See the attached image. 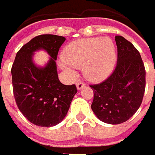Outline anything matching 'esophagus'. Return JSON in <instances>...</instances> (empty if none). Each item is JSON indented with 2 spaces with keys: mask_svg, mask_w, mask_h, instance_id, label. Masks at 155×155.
<instances>
[{
  "mask_svg": "<svg viewBox=\"0 0 155 155\" xmlns=\"http://www.w3.org/2000/svg\"><path fill=\"white\" fill-rule=\"evenodd\" d=\"M84 83H83L82 81H78V82L77 83V89H78V90H80L82 88H84Z\"/></svg>",
  "mask_w": 155,
  "mask_h": 155,
  "instance_id": "1",
  "label": "esophagus"
}]
</instances>
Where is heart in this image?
I'll use <instances>...</instances> for the list:
<instances>
[{
    "instance_id": "1",
    "label": "heart",
    "mask_w": 155,
    "mask_h": 155,
    "mask_svg": "<svg viewBox=\"0 0 155 155\" xmlns=\"http://www.w3.org/2000/svg\"><path fill=\"white\" fill-rule=\"evenodd\" d=\"M116 65L114 41L108 37H90L72 41L62 51L60 66L74 77V68H81L83 74L92 82H101L112 74Z\"/></svg>"
}]
</instances>
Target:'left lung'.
<instances>
[{
  "label": "left lung",
  "mask_w": 155,
  "mask_h": 155,
  "mask_svg": "<svg viewBox=\"0 0 155 155\" xmlns=\"http://www.w3.org/2000/svg\"><path fill=\"white\" fill-rule=\"evenodd\" d=\"M118 48L116 68L108 78L90 85L94 91L92 111L110 124L127 121L140 107L146 84V71L140 53L131 42L115 36Z\"/></svg>",
  "instance_id": "8db88e82"
}]
</instances>
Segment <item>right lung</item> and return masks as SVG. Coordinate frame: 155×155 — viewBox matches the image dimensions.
Returning <instances> with one entry per match:
<instances>
[{
    "mask_svg": "<svg viewBox=\"0 0 155 155\" xmlns=\"http://www.w3.org/2000/svg\"><path fill=\"white\" fill-rule=\"evenodd\" d=\"M65 41L64 36L56 35L36 36L19 49L12 65V88L18 107L38 126L52 127L61 123L78 92L75 84L64 85L58 78L55 61ZM38 50L46 51L51 56L44 67H38L33 60Z\"/></svg>",
    "mask_w": 155,
    "mask_h": 155,
    "instance_id": "add662e5",
    "label": "right lung"
}]
</instances>
